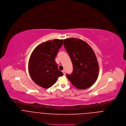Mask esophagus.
<instances>
[{"label":"esophagus","mask_w":126,"mask_h":126,"mask_svg":"<svg viewBox=\"0 0 126 126\" xmlns=\"http://www.w3.org/2000/svg\"><path fill=\"white\" fill-rule=\"evenodd\" d=\"M63 74L64 75H65V70H63Z\"/></svg>","instance_id":"1"}]
</instances>
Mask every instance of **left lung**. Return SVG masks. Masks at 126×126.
Here are the masks:
<instances>
[{"label":"left lung","mask_w":126,"mask_h":126,"mask_svg":"<svg viewBox=\"0 0 126 126\" xmlns=\"http://www.w3.org/2000/svg\"><path fill=\"white\" fill-rule=\"evenodd\" d=\"M63 45L73 65V71L71 74H66L67 78L79 89L91 87L99 74L98 63L92 48L85 42L77 38L64 39Z\"/></svg>","instance_id":"obj_1"}]
</instances>
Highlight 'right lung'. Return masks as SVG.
I'll return each mask as SVG.
<instances>
[{"mask_svg": "<svg viewBox=\"0 0 126 126\" xmlns=\"http://www.w3.org/2000/svg\"><path fill=\"white\" fill-rule=\"evenodd\" d=\"M63 44V40H49L38 45L32 52L28 70L33 81L39 86L48 88L63 75L58 69L55 58Z\"/></svg>", "mask_w": 126, "mask_h": 126, "instance_id": "right-lung-1", "label": "right lung"}]
</instances>
